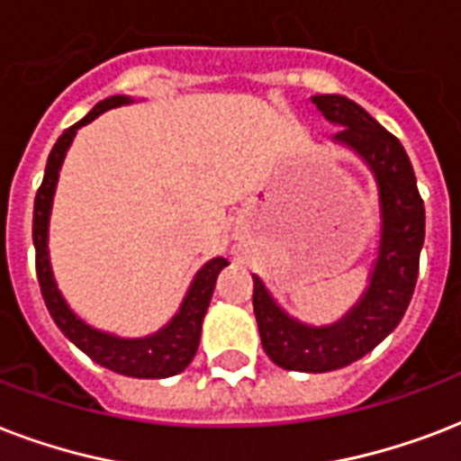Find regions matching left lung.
Instances as JSON below:
<instances>
[{"instance_id": "left-lung-1", "label": "left lung", "mask_w": 461, "mask_h": 461, "mask_svg": "<svg viewBox=\"0 0 461 461\" xmlns=\"http://www.w3.org/2000/svg\"><path fill=\"white\" fill-rule=\"evenodd\" d=\"M324 120L341 130L331 137L363 158L377 182L380 242L367 286L341 320L312 327L295 320L255 279L257 327L267 356L284 370L330 373L370 353L404 317L419 279V257L426 235V209L404 146L383 124L346 95H312Z\"/></svg>"}]
</instances>
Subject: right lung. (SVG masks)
<instances>
[{"instance_id": "obj_1", "label": "right lung", "mask_w": 461, "mask_h": 461, "mask_svg": "<svg viewBox=\"0 0 461 461\" xmlns=\"http://www.w3.org/2000/svg\"><path fill=\"white\" fill-rule=\"evenodd\" d=\"M130 95H110L105 101L95 105L84 120L71 124L69 130L62 131V137L57 139L48 158L45 167V177L38 194H35L33 206V245H35V269H38V281H41V294L45 298L50 315L55 324L62 330V334L69 339L71 344L78 346L81 351L103 367H108L113 373L127 377H170L182 373L190 366L194 353L199 348V337H202V322H204L206 308L212 303L213 286L223 267H228V259L223 257H213L194 274L187 294L182 298L180 310L175 312L173 320L153 331L149 337L139 339H124L110 331L95 330L88 322L69 308V303L64 301L62 291L57 288L55 274L50 267V249H48V235H50V213H52V199H55L57 180H59V170L67 158L71 141L77 137V131L84 124L94 122L95 117L103 115L105 110L120 108V105H130Z\"/></svg>"}]
</instances>
